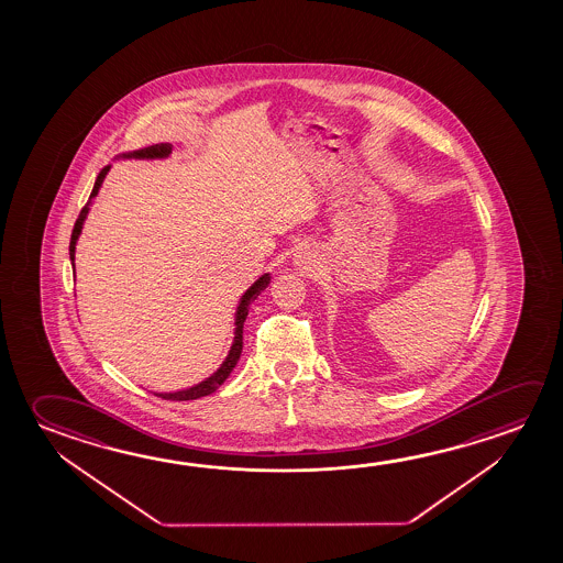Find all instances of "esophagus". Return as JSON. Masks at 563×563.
I'll list each match as a JSON object with an SVG mask.
<instances>
[{"mask_svg":"<svg viewBox=\"0 0 563 563\" xmlns=\"http://www.w3.org/2000/svg\"><path fill=\"white\" fill-rule=\"evenodd\" d=\"M295 265H296V267L306 268V271H308V268H312L313 267L312 253H310V251H308V250L298 251V253H296V255H295Z\"/></svg>","mask_w":563,"mask_h":563,"instance_id":"obj_1","label":"esophagus"}]
</instances>
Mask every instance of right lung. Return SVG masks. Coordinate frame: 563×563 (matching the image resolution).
<instances>
[{"label":"right lung","instance_id":"obj_1","mask_svg":"<svg viewBox=\"0 0 563 563\" xmlns=\"http://www.w3.org/2000/svg\"><path fill=\"white\" fill-rule=\"evenodd\" d=\"M170 153H173V145H170V143H157V145H148V147L131 151V153H121V155H118V158H166ZM110 168L111 165H108L103 166L102 170H100V175H98L96 183H93L90 200L84 206L82 212H80L78 220H76L75 230H73V235H70V247H68L73 267H75L76 241H78L80 233H82L84 220H86V216L90 212L92 200L98 196V192H100L103 178L110 173ZM268 283H271V275L265 273L263 277H258L257 280L245 290V295L241 296L238 312H235L233 343H231L230 353H228V357H225V361L220 365V369L216 371L213 375H210V377L202 380V383L194 385V387L185 388V390H176V393H155L157 397L165 398V400H196V398L208 397V395H212L218 388L222 387L223 380L230 377L231 371H233V367H235L238 361H240L241 350H243V322H245V318H247V313H250L251 302L257 300V296L267 288Z\"/></svg>","mask_w":563,"mask_h":563}]
</instances>
